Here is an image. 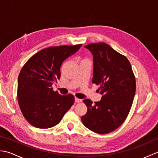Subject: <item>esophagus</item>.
Listing matches in <instances>:
<instances>
[{
	"mask_svg": "<svg viewBox=\"0 0 158 158\" xmlns=\"http://www.w3.org/2000/svg\"><path fill=\"white\" fill-rule=\"evenodd\" d=\"M81 101H82V100L81 99H79V98H75V102H81Z\"/></svg>",
	"mask_w": 158,
	"mask_h": 158,
	"instance_id": "34e87169",
	"label": "esophagus"
}]
</instances>
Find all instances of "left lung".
Here are the masks:
<instances>
[{
  "label": "left lung",
  "instance_id": "8db88e82",
  "mask_svg": "<svg viewBox=\"0 0 158 158\" xmlns=\"http://www.w3.org/2000/svg\"><path fill=\"white\" fill-rule=\"evenodd\" d=\"M94 57L92 83L99 85L101 100L93 104L83 100L88 108L81 121L87 128L104 135L115 130L127 118L136 92V79L129 60L105 43L87 45Z\"/></svg>",
  "mask_w": 158,
  "mask_h": 158
}]
</instances>
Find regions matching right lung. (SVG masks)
<instances>
[{"mask_svg": "<svg viewBox=\"0 0 158 158\" xmlns=\"http://www.w3.org/2000/svg\"><path fill=\"white\" fill-rule=\"evenodd\" d=\"M81 45L49 47L36 53L23 66L17 96L23 117L32 126L38 128L55 126L74 104L73 94L62 96L52 86L60 78L62 62Z\"/></svg>", "mask_w": 158, "mask_h": 158, "instance_id": "obj_1", "label": "right lung"}]
</instances>
